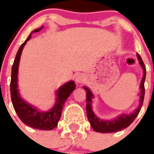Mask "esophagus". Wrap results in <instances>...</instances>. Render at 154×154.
<instances>
[{
  "instance_id": "esophagus-1",
  "label": "esophagus",
  "mask_w": 154,
  "mask_h": 154,
  "mask_svg": "<svg viewBox=\"0 0 154 154\" xmlns=\"http://www.w3.org/2000/svg\"><path fill=\"white\" fill-rule=\"evenodd\" d=\"M85 81V77L83 73H79L75 76V82L77 84H82Z\"/></svg>"
}]
</instances>
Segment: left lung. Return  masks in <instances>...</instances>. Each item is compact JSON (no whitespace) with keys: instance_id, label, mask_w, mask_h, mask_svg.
Returning a JSON list of instances; mask_svg holds the SVG:
<instances>
[{"instance_id":"obj_1","label":"left lung","mask_w":154,"mask_h":154,"mask_svg":"<svg viewBox=\"0 0 154 154\" xmlns=\"http://www.w3.org/2000/svg\"><path fill=\"white\" fill-rule=\"evenodd\" d=\"M137 57L139 61V65L143 69V77L141 79V84H140V90H141V95H140V101H139V105L137 106L136 109H134L133 112L129 114H120L117 117L113 119L105 120L101 119L95 114V112L93 110V106H92V102L93 99L94 98V94L92 93L89 87L83 86L84 89L86 92V112L87 117L89 120L90 125L94 129L95 132L97 133H102V134H106V133H115V132L120 131L122 129H124L129 126L132 122H134V119L136 118L137 116L138 115L139 112L141 109L142 104L144 101V96H145V80H146V70L145 65H144L143 60L141 59V56L138 53H137Z\"/></svg>"}]
</instances>
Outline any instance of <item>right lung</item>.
Here are the masks:
<instances>
[{
    "mask_svg": "<svg viewBox=\"0 0 154 154\" xmlns=\"http://www.w3.org/2000/svg\"><path fill=\"white\" fill-rule=\"evenodd\" d=\"M43 27L34 29L31 32L29 36L25 41L18 49L16 58L12 67L11 74L10 93L11 99L14 109L17 114L24 124L29 126L40 130H51L54 129L59 122L61 116L62 108L68 97L70 96L72 91L76 88V85L73 81H69L65 84L59 87L56 91V101L52 109L48 111H42L34 105L28 103L20 96L18 89V68L20 62V56L23 49L27 42L31 38V35L33 32H39Z\"/></svg>",
    "mask_w": 154,
    "mask_h": 154,
    "instance_id": "add662e5",
    "label": "right lung"
}]
</instances>
